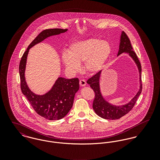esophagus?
Returning a JSON list of instances; mask_svg holds the SVG:
<instances>
[{
  "instance_id": "obj_1",
  "label": "esophagus",
  "mask_w": 160,
  "mask_h": 160,
  "mask_svg": "<svg viewBox=\"0 0 160 160\" xmlns=\"http://www.w3.org/2000/svg\"><path fill=\"white\" fill-rule=\"evenodd\" d=\"M79 84H80V86H81L84 87V86H85L86 85V81H85V80H84V79H81V80H80V81H79Z\"/></svg>"
}]
</instances>
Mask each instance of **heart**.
<instances>
[{
  "label": "heart",
  "instance_id": "b5f03b06",
  "mask_svg": "<svg viewBox=\"0 0 160 160\" xmlns=\"http://www.w3.org/2000/svg\"><path fill=\"white\" fill-rule=\"evenodd\" d=\"M111 53L112 47L108 41L90 38L72 43L68 51L62 52V59L66 68L72 73L79 71L82 62L86 72L95 73L103 68Z\"/></svg>",
  "mask_w": 160,
  "mask_h": 160
}]
</instances>
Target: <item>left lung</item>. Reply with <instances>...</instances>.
Masks as SVG:
<instances>
[{
	"label": "left lung",
	"mask_w": 160,
	"mask_h": 160,
	"mask_svg": "<svg viewBox=\"0 0 160 160\" xmlns=\"http://www.w3.org/2000/svg\"><path fill=\"white\" fill-rule=\"evenodd\" d=\"M122 53H128L137 65L139 73L140 86L139 89L136 95L128 103L122 105H114L107 102L102 94L100 87V79L102 70L96 73L91 78H89L87 83L90 85L91 88L95 92V98L93 102V109L95 113L100 117L106 119H118L128 113L134 107L137 98L142 92L141 84V72L142 68L140 63L138 60L136 53L133 50L130 40L126 34L122 31L120 37V43L118 56Z\"/></svg>",
	"instance_id": "left-lung-1"
}]
</instances>
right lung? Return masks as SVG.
Wrapping results in <instances>:
<instances>
[{
	"instance_id": "1",
	"label": "right lung",
	"mask_w": 160,
	"mask_h": 160,
	"mask_svg": "<svg viewBox=\"0 0 160 160\" xmlns=\"http://www.w3.org/2000/svg\"><path fill=\"white\" fill-rule=\"evenodd\" d=\"M67 29H48L42 31L29 45L23 53L19 66L21 89L30 104L40 116L48 120H58L68 113L72 107L75 93L79 89L78 78L66 79L59 77L52 89L43 95H38L31 91L27 85L24 72L27 57L29 49L41 42L46 38L65 32Z\"/></svg>"
}]
</instances>
